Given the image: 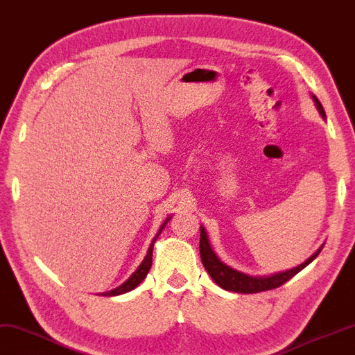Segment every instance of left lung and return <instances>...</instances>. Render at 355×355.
Instances as JSON below:
<instances>
[{"label":"left lung","instance_id":"8db88e82","mask_svg":"<svg viewBox=\"0 0 355 355\" xmlns=\"http://www.w3.org/2000/svg\"><path fill=\"white\" fill-rule=\"evenodd\" d=\"M313 101H315V105L318 112L320 113V116L325 119V110L322 104L319 103L318 98L315 95H311ZM200 254H201V260L202 265L205 268V270L209 272V275L213 278L219 287L230 292H237V293H259V292H265V291H270L275 289V287H279L282 284H284L286 282H289L292 277H295L298 274L300 270H302L307 265L315 260L318 257V254L320 252V250L324 248V245L318 248V251L310 255V257L301 263L300 266H296L293 269L289 270H283V272H277V274H272L268 277H252V275H246L243 272H239L233 268L227 266L225 263H222L219 260L218 255L215 254V251L211 250L210 242H209V236L205 233V228L201 225L200 227Z\"/></svg>","mask_w":355,"mask_h":355}]
</instances>
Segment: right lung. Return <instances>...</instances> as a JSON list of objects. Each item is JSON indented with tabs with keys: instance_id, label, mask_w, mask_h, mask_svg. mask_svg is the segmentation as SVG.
<instances>
[{
	"instance_id": "obj_1",
	"label": "right lung",
	"mask_w": 355,
	"mask_h": 355,
	"mask_svg": "<svg viewBox=\"0 0 355 355\" xmlns=\"http://www.w3.org/2000/svg\"><path fill=\"white\" fill-rule=\"evenodd\" d=\"M172 216H169V218H166L164 219V222L162 224V227H160V230L157 232V234L154 236V239H153V242H151V245H150V248H148V251H146V255H145V259L142 260V263H140V265L137 266V269L133 272V274L130 275V278L128 279H125V282H123L121 286H118L116 289H113V291H109V292H104V293H100V295H103V296H116V295H122V293H127V292H130V291H133V289H136V287L144 282V278L148 275V272H150V269H151V263H153V248H154V243H155V241H157L159 239V236H160V233L163 232V228L166 227V224L169 222V219H171Z\"/></svg>"
}]
</instances>
